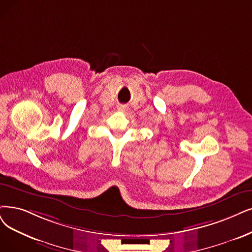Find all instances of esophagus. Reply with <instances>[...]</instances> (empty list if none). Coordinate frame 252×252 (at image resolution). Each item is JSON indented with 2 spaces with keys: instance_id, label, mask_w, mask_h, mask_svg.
Segmentation results:
<instances>
[{
  "instance_id": "esophagus-1",
  "label": "esophagus",
  "mask_w": 252,
  "mask_h": 252,
  "mask_svg": "<svg viewBox=\"0 0 252 252\" xmlns=\"http://www.w3.org/2000/svg\"><path fill=\"white\" fill-rule=\"evenodd\" d=\"M118 110H119V112H126V110H127V106H125V105H119L118 106Z\"/></svg>"
}]
</instances>
